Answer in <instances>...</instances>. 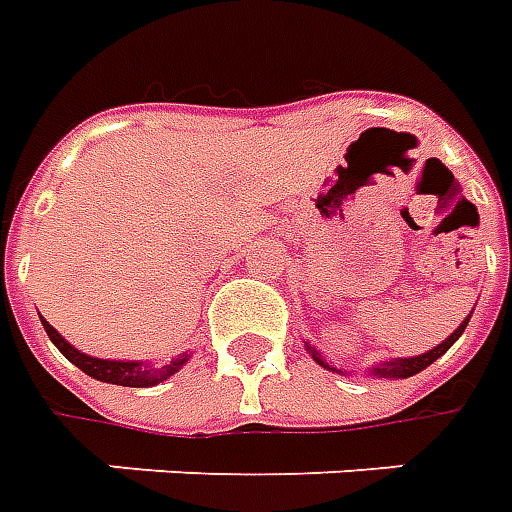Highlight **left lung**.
<instances>
[{"label": "left lung", "mask_w": 512, "mask_h": 512, "mask_svg": "<svg viewBox=\"0 0 512 512\" xmlns=\"http://www.w3.org/2000/svg\"><path fill=\"white\" fill-rule=\"evenodd\" d=\"M469 318H472V315H469ZM469 318H466V321H463L461 326H458V329H455V332H452L450 337L444 340V343L436 345L433 351H428V354H422V356H411V359H389V362H378V365H373V376H378V378H408V376H417L419 370H425V367L433 365V362H436V359H439L441 354H447V348H450V345L455 343V340H458V337H461V334H463V329H466V323H469ZM307 348H310V345H307ZM310 354H312V359L318 362V365L329 367V362H323L321 356L315 354V348H310ZM329 370H334V367H329Z\"/></svg>", "instance_id": "8db88e82"}]
</instances>
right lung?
I'll return each instance as SVG.
<instances>
[{
	"instance_id": "right-lung-1",
	"label": "right lung",
	"mask_w": 512,
	"mask_h": 512,
	"mask_svg": "<svg viewBox=\"0 0 512 512\" xmlns=\"http://www.w3.org/2000/svg\"><path fill=\"white\" fill-rule=\"evenodd\" d=\"M43 321V329L51 337V343L60 348V354L65 359H71L73 365L84 370L90 378H98V381H104V384H117V386H153L158 381H164L172 373H178L183 362L189 359V356L183 354L178 356L175 362H169L164 367H147L139 365V362H109V359H95V356H87L82 351H76L65 337H62L54 326H51L46 318H40Z\"/></svg>"
}]
</instances>
